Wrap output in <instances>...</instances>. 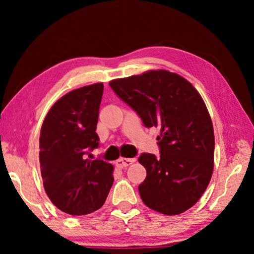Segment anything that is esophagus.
Returning a JSON list of instances; mask_svg holds the SVG:
<instances>
[{"mask_svg": "<svg viewBox=\"0 0 254 254\" xmlns=\"http://www.w3.org/2000/svg\"><path fill=\"white\" fill-rule=\"evenodd\" d=\"M134 161H135V158H120L115 161V165L120 167V168H124V167L132 165Z\"/></svg>", "mask_w": 254, "mask_h": 254, "instance_id": "1", "label": "esophagus"}]
</instances>
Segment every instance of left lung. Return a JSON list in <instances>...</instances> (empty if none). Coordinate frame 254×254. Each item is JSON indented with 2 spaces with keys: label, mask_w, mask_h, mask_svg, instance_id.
I'll return each mask as SVG.
<instances>
[{
  "label": "left lung",
  "mask_w": 254,
  "mask_h": 254,
  "mask_svg": "<svg viewBox=\"0 0 254 254\" xmlns=\"http://www.w3.org/2000/svg\"><path fill=\"white\" fill-rule=\"evenodd\" d=\"M110 86L145 127H160V157L141 153L137 159L147 170L139 185L141 199L159 213H184L204 194L214 168V130L203 98L168 70L114 79Z\"/></svg>",
  "instance_id": "8db88e82"
}]
</instances>
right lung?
Wrapping results in <instances>:
<instances>
[{"mask_svg":"<svg viewBox=\"0 0 254 254\" xmlns=\"http://www.w3.org/2000/svg\"><path fill=\"white\" fill-rule=\"evenodd\" d=\"M104 85L84 86L55 103L41 127L40 168L47 195L60 210L86 215L101 208L113 185V166L101 158L96 131Z\"/></svg>","mask_w":254,"mask_h":254,"instance_id":"obj_1","label":"right lung"}]
</instances>
